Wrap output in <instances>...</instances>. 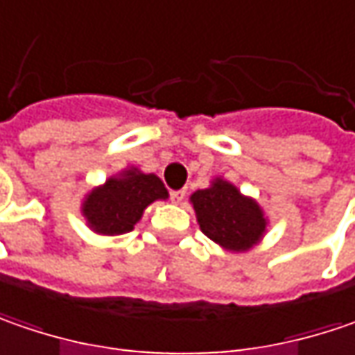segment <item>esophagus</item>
Instances as JSON below:
<instances>
[{
  "label": "esophagus",
  "mask_w": 355,
  "mask_h": 355,
  "mask_svg": "<svg viewBox=\"0 0 355 355\" xmlns=\"http://www.w3.org/2000/svg\"><path fill=\"white\" fill-rule=\"evenodd\" d=\"M184 196H187V191H184V189H182V191H173V193H171V198H173L175 205H180V202L184 200Z\"/></svg>",
  "instance_id": "obj_1"
}]
</instances>
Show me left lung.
Segmentation results:
<instances>
[{
    "label": "left lung",
    "instance_id": "8db88e82",
    "mask_svg": "<svg viewBox=\"0 0 355 355\" xmlns=\"http://www.w3.org/2000/svg\"><path fill=\"white\" fill-rule=\"evenodd\" d=\"M191 205L200 230L224 250L246 252L266 234L268 216L264 208L224 177H214L210 187L194 191Z\"/></svg>",
    "mask_w": 355,
    "mask_h": 355
}]
</instances>
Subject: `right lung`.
I'll return each mask as SVG.
<instances>
[{
    "label": "right lung",
    "instance_id": "right-lung-1",
    "mask_svg": "<svg viewBox=\"0 0 355 355\" xmlns=\"http://www.w3.org/2000/svg\"><path fill=\"white\" fill-rule=\"evenodd\" d=\"M166 198L168 191L157 175L127 166L83 196L81 216L95 234L119 236L131 232L155 200Z\"/></svg>",
    "mask_w": 355,
    "mask_h": 355
}]
</instances>
